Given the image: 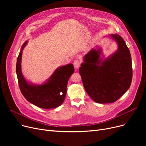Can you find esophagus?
<instances>
[{"instance_id": "34e87169", "label": "esophagus", "mask_w": 146, "mask_h": 146, "mask_svg": "<svg viewBox=\"0 0 146 146\" xmlns=\"http://www.w3.org/2000/svg\"><path fill=\"white\" fill-rule=\"evenodd\" d=\"M80 61L78 60H76L74 62H73V65L75 68H78L79 67V66H80Z\"/></svg>"}]
</instances>
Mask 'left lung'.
Here are the masks:
<instances>
[{
	"label": "left lung",
	"mask_w": 146,
	"mask_h": 146,
	"mask_svg": "<svg viewBox=\"0 0 146 146\" xmlns=\"http://www.w3.org/2000/svg\"><path fill=\"white\" fill-rule=\"evenodd\" d=\"M110 36L118 43L117 52L103 60L101 49L91 50L79 69L86 92L99 104L117 101L129 88L133 78L131 57L125 41L118 34Z\"/></svg>",
	"instance_id": "obj_1"
}]
</instances>
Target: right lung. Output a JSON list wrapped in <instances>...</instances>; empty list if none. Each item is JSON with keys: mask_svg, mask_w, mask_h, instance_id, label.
<instances>
[{"mask_svg": "<svg viewBox=\"0 0 146 146\" xmlns=\"http://www.w3.org/2000/svg\"><path fill=\"white\" fill-rule=\"evenodd\" d=\"M27 44V41L22 45L16 66L21 93L28 102L40 108L44 109L56 108L62 104L64 100L68 80L74 72L73 65L69 64L57 68L48 82L43 85L40 86L31 85L25 80L21 72L22 54Z\"/></svg>", "mask_w": 146, "mask_h": 146, "instance_id": "add662e5", "label": "right lung"}]
</instances>
